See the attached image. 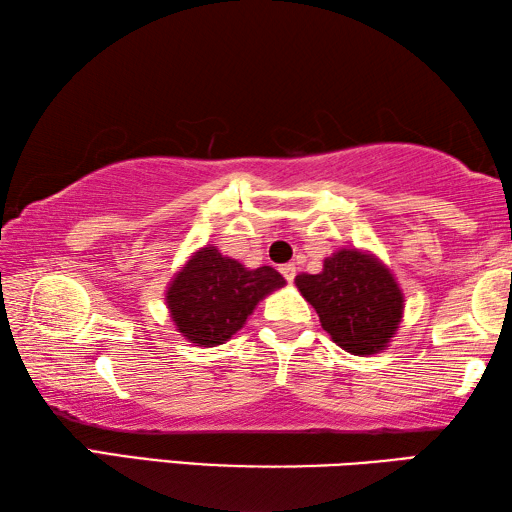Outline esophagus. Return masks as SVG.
Masks as SVG:
<instances>
[{"label": "esophagus", "mask_w": 512, "mask_h": 512, "mask_svg": "<svg viewBox=\"0 0 512 512\" xmlns=\"http://www.w3.org/2000/svg\"><path fill=\"white\" fill-rule=\"evenodd\" d=\"M280 273L284 275V280L293 282V280H296V264H282Z\"/></svg>", "instance_id": "1"}]
</instances>
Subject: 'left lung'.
I'll return each mask as SVG.
<instances>
[{
    "label": "left lung",
    "mask_w": 512,
    "mask_h": 512,
    "mask_svg": "<svg viewBox=\"0 0 512 512\" xmlns=\"http://www.w3.org/2000/svg\"><path fill=\"white\" fill-rule=\"evenodd\" d=\"M296 287L325 332L352 354L384 350L400 325L404 298L388 268L359 250H339L323 273L298 275Z\"/></svg>",
    "instance_id": "left-lung-1"
}]
</instances>
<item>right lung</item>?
<instances>
[{
    "label": "right lung",
    "mask_w": 512,
    "mask_h": 512,
    "mask_svg": "<svg viewBox=\"0 0 512 512\" xmlns=\"http://www.w3.org/2000/svg\"><path fill=\"white\" fill-rule=\"evenodd\" d=\"M284 287V277L271 266L255 271L207 246L173 277L167 305L176 327L189 341L205 348L221 345L241 329L266 293Z\"/></svg>",
    "instance_id": "obj_1"
}]
</instances>
